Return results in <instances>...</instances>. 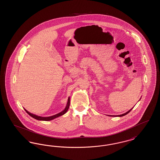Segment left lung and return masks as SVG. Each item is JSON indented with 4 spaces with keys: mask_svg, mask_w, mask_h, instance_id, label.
Masks as SVG:
<instances>
[{
    "mask_svg": "<svg viewBox=\"0 0 160 160\" xmlns=\"http://www.w3.org/2000/svg\"><path fill=\"white\" fill-rule=\"evenodd\" d=\"M133 108V107H132ZM132 108H131V109H130L129 110H128L127 112H126L125 113H123V114H121V115H118V116H113V115H111V116H119V117H121V116H125V115H126V114H128V113H129L130 112H131V110L132 109Z\"/></svg>",
    "mask_w": 160,
    "mask_h": 160,
    "instance_id": "left-lung-1",
    "label": "left lung"
}]
</instances>
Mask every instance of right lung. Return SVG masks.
<instances>
[{"label":"right lung","instance_id":"obj_1","mask_svg":"<svg viewBox=\"0 0 160 160\" xmlns=\"http://www.w3.org/2000/svg\"><path fill=\"white\" fill-rule=\"evenodd\" d=\"M69 104H70V98H69V97L68 99V102H67V106H66V107L65 108V109H64L63 111H62L61 112H60L59 113L54 114L53 116H49V117H42V116H37V115H35V114L31 113L30 112H29L28 111H27L26 109H24V110H25V111L26 112V113H27L28 114H29V115H30L31 117H32L33 118H34V119H37V120L48 121L53 120L54 119H55V118H58V117H59V116H61L62 115L66 113L67 112L68 110Z\"/></svg>","mask_w":160,"mask_h":160}]
</instances>
